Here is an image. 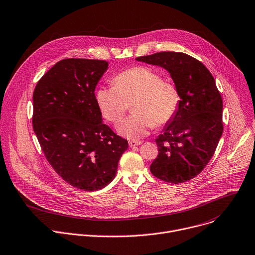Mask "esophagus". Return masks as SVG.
I'll use <instances>...</instances> for the list:
<instances>
[{
  "mask_svg": "<svg viewBox=\"0 0 255 255\" xmlns=\"http://www.w3.org/2000/svg\"><path fill=\"white\" fill-rule=\"evenodd\" d=\"M142 142L141 141H129V146L132 148V147H135V146H138V145H141Z\"/></svg>",
  "mask_w": 255,
  "mask_h": 255,
  "instance_id": "obj_1",
  "label": "esophagus"
}]
</instances>
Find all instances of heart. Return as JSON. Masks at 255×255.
I'll return each instance as SVG.
<instances>
[{
	"label": "heart",
	"mask_w": 255,
	"mask_h": 255,
	"mask_svg": "<svg viewBox=\"0 0 255 255\" xmlns=\"http://www.w3.org/2000/svg\"><path fill=\"white\" fill-rule=\"evenodd\" d=\"M96 101L104 118L117 124L129 104L134 114L119 124L122 136L138 140L156 126L170 122L179 106V93L172 83L165 82L154 70L138 66L127 69L113 79V86H101L96 91Z\"/></svg>",
	"instance_id": "1"
}]
</instances>
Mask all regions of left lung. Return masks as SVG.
<instances>
[{
  "label": "left lung",
  "instance_id": "1",
  "mask_svg": "<svg viewBox=\"0 0 255 255\" xmlns=\"http://www.w3.org/2000/svg\"><path fill=\"white\" fill-rule=\"evenodd\" d=\"M170 73L180 101L174 118L156 139L158 156L151 173L170 183L197 176L212 158L222 135V98L209 70L180 52H159L136 58Z\"/></svg>",
  "mask_w": 255,
  "mask_h": 255
}]
</instances>
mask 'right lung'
<instances>
[{"label":"right lung","instance_id":"obj_1","mask_svg":"<svg viewBox=\"0 0 255 255\" xmlns=\"http://www.w3.org/2000/svg\"><path fill=\"white\" fill-rule=\"evenodd\" d=\"M108 69L103 60L69 58L56 63L33 94V129L56 173L84 191L116 176L128 142L102 123L95 88Z\"/></svg>","mask_w":255,"mask_h":255}]
</instances>
